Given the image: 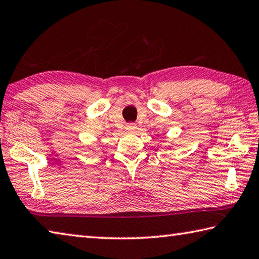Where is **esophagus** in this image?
<instances>
[{
  "mask_svg": "<svg viewBox=\"0 0 259 259\" xmlns=\"http://www.w3.org/2000/svg\"><path fill=\"white\" fill-rule=\"evenodd\" d=\"M136 128H137V126H136V124H134V123H129L128 125H126V130H128V131H130V133H131V131H135L136 130Z\"/></svg>",
  "mask_w": 259,
  "mask_h": 259,
  "instance_id": "34e87169",
  "label": "esophagus"
}]
</instances>
